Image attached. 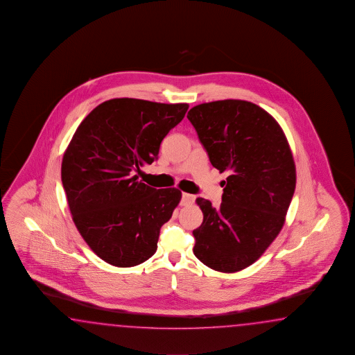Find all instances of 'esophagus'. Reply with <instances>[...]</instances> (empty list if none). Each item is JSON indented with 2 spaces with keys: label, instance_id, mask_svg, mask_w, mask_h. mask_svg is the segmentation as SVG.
Instances as JSON below:
<instances>
[{
  "label": "esophagus",
  "instance_id": "obj_1",
  "mask_svg": "<svg viewBox=\"0 0 355 355\" xmlns=\"http://www.w3.org/2000/svg\"><path fill=\"white\" fill-rule=\"evenodd\" d=\"M193 201H195V196H193V195H189V193H186V192H183V193H182V206L191 205V204H193Z\"/></svg>",
  "mask_w": 355,
  "mask_h": 355
}]
</instances>
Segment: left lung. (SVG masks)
<instances>
[{
  "label": "left lung",
  "mask_w": 355,
  "mask_h": 355,
  "mask_svg": "<svg viewBox=\"0 0 355 355\" xmlns=\"http://www.w3.org/2000/svg\"><path fill=\"white\" fill-rule=\"evenodd\" d=\"M187 119L210 163L229 174L219 207L196 200L204 220L192 232L193 253L216 271H241L260 259L283 228L297 181L292 150L275 119L251 102L202 103Z\"/></svg>",
  "instance_id": "left-lung-1"
}]
</instances>
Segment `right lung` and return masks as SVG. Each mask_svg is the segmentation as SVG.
<instances>
[{"label":"right lung","instance_id":"add662e5","mask_svg":"<svg viewBox=\"0 0 355 355\" xmlns=\"http://www.w3.org/2000/svg\"><path fill=\"white\" fill-rule=\"evenodd\" d=\"M187 110V103L110 99L87 114L63 154L72 220L93 252L113 266L149 260L181 201L180 189H153L136 172L158 159L163 139Z\"/></svg>","mask_w":355,"mask_h":355}]
</instances>
